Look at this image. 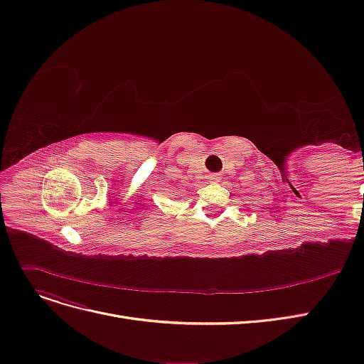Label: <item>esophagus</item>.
I'll return each instance as SVG.
<instances>
[{
	"label": "esophagus",
	"mask_w": 364,
	"mask_h": 364,
	"mask_svg": "<svg viewBox=\"0 0 364 364\" xmlns=\"http://www.w3.org/2000/svg\"><path fill=\"white\" fill-rule=\"evenodd\" d=\"M220 179H221L220 174H210V176H209L210 182H220Z\"/></svg>",
	"instance_id": "34e87169"
}]
</instances>
